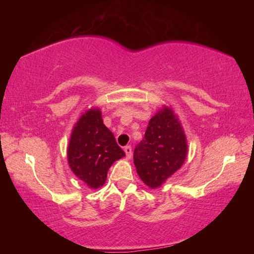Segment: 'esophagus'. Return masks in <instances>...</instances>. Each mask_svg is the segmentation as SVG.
Returning a JSON list of instances; mask_svg holds the SVG:
<instances>
[{
	"instance_id": "1",
	"label": "esophagus",
	"mask_w": 254,
	"mask_h": 254,
	"mask_svg": "<svg viewBox=\"0 0 254 254\" xmlns=\"http://www.w3.org/2000/svg\"><path fill=\"white\" fill-rule=\"evenodd\" d=\"M124 151H126L127 159L132 158V148L130 147V145H127V147H124Z\"/></svg>"
}]
</instances>
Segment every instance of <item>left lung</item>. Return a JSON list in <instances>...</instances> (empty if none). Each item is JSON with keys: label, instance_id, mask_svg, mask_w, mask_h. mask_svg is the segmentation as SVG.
Segmentation results:
<instances>
[{"label": "left lung", "instance_id": "8db88e82", "mask_svg": "<svg viewBox=\"0 0 254 254\" xmlns=\"http://www.w3.org/2000/svg\"><path fill=\"white\" fill-rule=\"evenodd\" d=\"M186 156L182 124L170 107H162L150 120L144 137L134 149L136 173L147 186L158 188L180 169Z\"/></svg>", "mask_w": 254, "mask_h": 254}]
</instances>
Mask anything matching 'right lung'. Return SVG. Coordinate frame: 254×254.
I'll return each mask as SVG.
<instances>
[{
  "instance_id": "1",
  "label": "right lung",
  "mask_w": 254,
  "mask_h": 254,
  "mask_svg": "<svg viewBox=\"0 0 254 254\" xmlns=\"http://www.w3.org/2000/svg\"><path fill=\"white\" fill-rule=\"evenodd\" d=\"M126 157L115 137L102 120L98 109L86 111L75 124L67 149L72 173L89 188L104 185L114 161Z\"/></svg>"
}]
</instances>
